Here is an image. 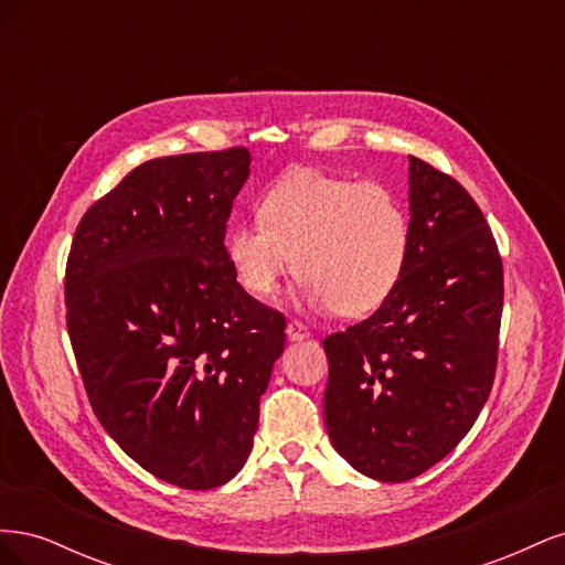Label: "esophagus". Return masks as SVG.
Returning <instances> with one entry per match:
<instances>
[{
    "mask_svg": "<svg viewBox=\"0 0 565 565\" xmlns=\"http://www.w3.org/2000/svg\"><path fill=\"white\" fill-rule=\"evenodd\" d=\"M309 334H311L309 328H306L301 320H289L287 322V337L292 339V341H301V339H306Z\"/></svg>",
    "mask_w": 565,
    "mask_h": 565,
    "instance_id": "1",
    "label": "esophagus"
}]
</instances>
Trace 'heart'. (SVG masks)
I'll return each mask as SVG.
<instances>
[{"label":"heart","instance_id":"1","mask_svg":"<svg viewBox=\"0 0 565 565\" xmlns=\"http://www.w3.org/2000/svg\"><path fill=\"white\" fill-rule=\"evenodd\" d=\"M409 254V214L386 185L320 169L278 179L259 202V221L226 235L228 264L245 292L270 299L297 270L313 309L349 318L382 309L403 282Z\"/></svg>","mask_w":565,"mask_h":565}]
</instances>
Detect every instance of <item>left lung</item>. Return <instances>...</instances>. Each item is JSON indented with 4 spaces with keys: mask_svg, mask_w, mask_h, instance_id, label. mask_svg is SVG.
<instances>
[{
    "mask_svg": "<svg viewBox=\"0 0 565 565\" xmlns=\"http://www.w3.org/2000/svg\"><path fill=\"white\" fill-rule=\"evenodd\" d=\"M413 254L393 297L324 337V426L361 473L403 483L469 434L498 370L502 256L465 185L409 156Z\"/></svg>",
    "mask_w": 565,
    "mask_h": 565,
    "instance_id": "1",
    "label": "left lung"
}]
</instances>
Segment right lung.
Listing matches in <instances>:
<instances>
[{"mask_svg":"<svg viewBox=\"0 0 565 565\" xmlns=\"http://www.w3.org/2000/svg\"><path fill=\"white\" fill-rule=\"evenodd\" d=\"M249 150L156 158L84 212L65 320L94 415L134 461L185 490L243 469L285 316L237 285L226 221Z\"/></svg>","mask_w":565,"mask_h":565,"instance_id":"1","label":"right lung"}]
</instances>
